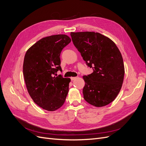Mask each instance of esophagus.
Listing matches in <instances>:
<instances>
[{
	"mask_svg": "<svg viewBox=\"0 0 146 146\" xmlns=\"http://www.w3.org/2000/svg\"><path fill=\"white\" fill-rule=\"evenodd\" d=\"M78 78L77 77H72L70 79H71V80L73 81V80H76V79H77Z\"/></svg>",
	"mask_w": 146,
	"mask_h": 146,
	"instance_id": "1",
	"label": "esophagus"
}]
</instances>
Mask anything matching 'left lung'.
Here are the masks:
<instances>
[{"label":"left lung","instance_id":"8db88e82","mask_svg":"<svg viewBox=\"0 0 146 146\" xmlns=\"http://www.w3.org/2000/svg\"><path fill=\"white\" fill-rule=\"evenodd\" d=\"M74 45L93 73L83 78V98L89 104L101 107L116 98L124 77L121 54L111 39L95 32L71 33Z\"/></svg>","mask_w":146,"mask_h":146}]
</instances>
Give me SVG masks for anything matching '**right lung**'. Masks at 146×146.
Wrapping results in <instances>:
<instances>
[{
	"label": "right lung",
	"mask_w": 146,
	"mask_h": 146,
	"mask_svg": "<svg viewBox=\"0 0 146 146\" xmlns=\"http://www.w3.org/2000/svg\"><path fill=\"white\" fill-rule=\"evenodd\" d=\"M70 42V37L64 34L45 37L25 55L23 74L28 92L34 102L45 110L56 111L65 102L71 80L56 73L62 70L61 52Z\"/></svg>",
	"instance_id": "obj_1"
}]
</instances>
